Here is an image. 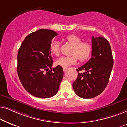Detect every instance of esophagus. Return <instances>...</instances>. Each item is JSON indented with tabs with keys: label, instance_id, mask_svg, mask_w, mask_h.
<instances>
[{
	"label": "esophagus",
	"instance_id": "1",
	"mask_svg": "<svg viewBox=\"0 0 127 127\" xmlns=\"http://www.w3.org/2000/svg\"><path fill=\"white\" fill-rule=\"evenodd\" d=\"M67 70V67H63V70L64 72H66Z\"/></svg>",
	"mask_w": 127,
	"mask_h": 127
}]
</instances>
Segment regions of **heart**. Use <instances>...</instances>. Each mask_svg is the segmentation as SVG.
I'll use <instances>...</instances> for the list:
<instances>
[{"instance_id": "heart-1", "label": "heart", "mask_w": 127, "mask_h": 127, "mask_svg": "<svg viewBox=\"0 0 127 127\" xmlns=\"http://www.w3.org/2000/svg\"><path fill=\"white\" fill-rule=\"evenodd\" d=\"M66 40L73 46L71 57H61L57 60V65L68 67L77 63L78 58L80 61H84L89 58L93 51V45L89 41H82V39L76 34H70L66 37ZM50 51L54 55H60V43L54 41L51 43Z\"/></svg>"}]
</instances>
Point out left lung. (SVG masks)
<instances>
[{"label": "left lung", "instance_id": "obj_1", "mask_svg": "<svg viewBox=\"0 0 127 127\" xmlns=\"http://www.w3.org/2000/svg\"><path fill=\"white\" fill-rule=\"evenodd\" d=\"M93 51L89 61L77 69L78 76L73 83L76 95L90 99L100 94L110 78L113 58L109 41L103 37H92ZM82 70L84 72H80Z\"/></svg>", "mask_w": 127, "mask_h": 127}]
</instances>
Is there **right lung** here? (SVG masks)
<instances>
[{
	"label": "right lung",
	"instance_id": "obj_1",
	"mask_svg": "<svg viewBox=\"0 0 127 127\" xmlns=\"http://www.w3.org/2000/svg\"><path fill=\"white\" fill-rule=\"evenodd\" d=\"M57 35L53 30L39 29L28 35L18 50L19 79L24 88L37 98L54 96L63 78L61 66L51 68L53 61L50 47L51 40Z\"/></svg>",
	"mask_w": 127,
	"mask_h": 127
}]
</instances>
